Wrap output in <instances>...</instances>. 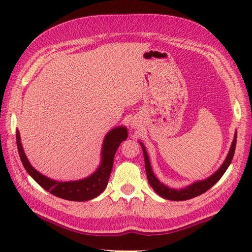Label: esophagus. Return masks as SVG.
I'll use <instances>...</instances> for the list:
<instances>
[{
	"instance_id": "obj_1",
	"label": "esophagus",
	"mask_w": 252,
	"mask_h": 252,
	"mask_svg": "<svg viewBox=\"0 0 252 252\" xmlns=\"http://www.w3.org/2000/svg\"><path fill=\"white\" fill-rule=\"evenodd\" d=\"M136 126H137V124H136V122H131V126L132 127H134V128H136Z\"/></svg>"
}]
</instances>
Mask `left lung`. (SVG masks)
<instances>
[{"label":"left lung","instance_id":"1","mask_svg":"<svg viewBox=\"0 0 252 252\" xmlns=\"http://www.w3.org/2000/svg\"><path fill=\"white\" fill-rule=\"evenodd\" d=\"M236 138H237V132L235 131L229 153H227L225 160L223 161V163H222L221 166L217 169V171L205 179L195 180L188 186L181 187V188H177V189L171 188V187L166 186L165 184H163L162 181L158 179V177L156 176L153 171V167H151L147 150H146L144 144L140 142V140H138L143 149L144 159H145V168H146V174H147V179H148L149 185L151 186V188L155 190V192L158 193L161 197L169 201H186V200H190V198L201 195L202 193L206 192L208 189L212 188L214 185L217 184L219 179L223 176V174L225 173L227 167L230 166L234 153H235Z\"/></svg>","mask_w":252,"mask_h":252}]
</instances>
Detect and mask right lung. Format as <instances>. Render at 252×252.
I'll use <instances>...</instances> for the list:
<instances>
[{
	"instance_id": "right-lung-1",
	"label": "right lung",
	"mask_w": 252,
	"mask_h": 252,
	"mask_svg": "<svg viewBox=\"0 0 252 252\" xmlns=\"http://www.w3.org/2000/svg\"><path fill=\"white\" fill-rule=\"evenodd\" d=\"M127 138V128L125 126H119L112 128L104 137L101 149V162L99 165L89 176L78 180L59 181L45 176L36 171L23 150L20 133L16 131L17 148L19 151V157L28 174L44 188L58 197L63 200L74 202H85L98 196L107 187L108 179L112 173L114 157L120 144Z\"/></svg>"
}]
</instances>
